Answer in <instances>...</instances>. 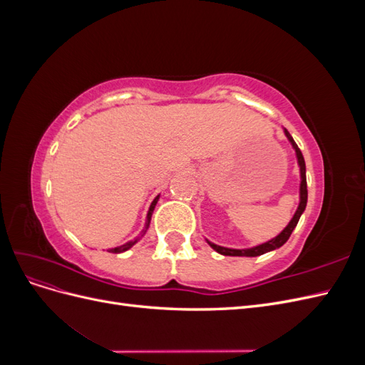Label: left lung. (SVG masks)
<instances>
[{
  "label": "left lung",
  "instance_id": "obj_1",
  "mask_svg": "<svg viewBox=\"0 0 365 365\" xmlns=\"http://www.w3.org/2000/svg\"><path fill=\"white\" fill-rule=\"evenodd\" d=\"M284 132H286V137H288V138H289V141L292 143V146H294V149H295V152H297L298 164H300V172H302L300 205H298L297 212H295V215H294V217H292L291 222L288 224V227H286L277 237L272 239V240H269V242H267V244H262V245H259V247H256V248H250V250H230V248H224V247H217V245L212 244V242H208V244L212 245V248H213V250H216V251H217V252H220V254H224V256H247V257H256V256H260V254H264V252H268V251H272V250H275V248H280V247L284 244V242L289 239L291 233H292L294 228H295V227H297V224H298V219H300L302 213L304 212L306 202H307L306 164H304V158H303V155H302V150L298 149V146L295 145V141L292 140L291 134H289V132L286 130V129H284Z\"/></svg>",
  "mask_w": 365,
  "mask_h": 365
}]
</instances>
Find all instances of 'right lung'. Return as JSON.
<instances>
[{"instance_id":"obj_1","label":"right lung","mask_w":365,"mask_h":365,"mask_svg":"<svg viewBox=\"0 0 365 365\" xmlns=\"http://www.w3.org/2000/svg\"><path fill=\"white\" fill-rule=\"evenodd\" d=\"M157 201H158V196L155 197V200H153V202L150 204V208H149V213H148V225H149V222H150V217H152V212H153V208H155V205H157ZM135 242H129V244H126V245H121V247H117V248H113L111 251L109 252H115V254H118V252H123V251H128L132 245H134Z\"/></svg>"}]
</instances>
